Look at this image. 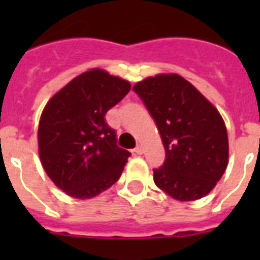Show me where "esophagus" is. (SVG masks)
<instances>
[{"label": "esophagus", "instance_id": "1", "mask_svg": "<svg viewBox=\"0 0 260 260\" xmlns=\"http://www.w3.org/2000/svg\"><path fill=\"white\" fill-rule=\"evenodd\" d=\"M134 152H135V153H138V155H142V153L144 152L143 146H141V144H138V146L135 147V148H134Z\"/></svg>", "mask_w": 260, "mask_h": 260}]
</instances>
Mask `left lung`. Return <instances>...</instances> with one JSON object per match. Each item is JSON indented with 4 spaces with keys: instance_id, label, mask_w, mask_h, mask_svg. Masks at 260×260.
I'll list each match as a JSON object with an SVG mask.
<instances>
[{
    "instance_id": "8db88e82",
    "label": "left lung",
    "mask_w": 260,
    "mask_h": 260,
    "mask_svg": "<svg viewBox=\"0 0 260 260\" xmlns=\"http://www.w3.org/2000/svg\"><path fill=\"white\" fill-rule=\"evenodd\" d=\"M133 89L165 148L164 164L153 169L156 186L181 202L206 197L228 167V134L219 110L178 74L146 78Z\"/></svg>"
}]
</instances>
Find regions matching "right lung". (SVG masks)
<instances>
[{"instance_id": "right-lung-1", "label": "right lung", "mask_w": 260, "mask_h": 260, "mask_svg": "<svg viewBox=\"0 0 260 260\" xmlns=\"http://www.w3.org/2000/svg\"><path fill=\"white\" fill-rule=\"evenodd\" d=\"M132 86L92 69L78 75L50 99L39 122V156L54 185L77 199L93 198L121 177L128 151L105 121Z\"/></svg>"}]
</instances>
